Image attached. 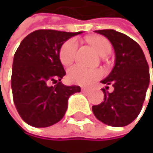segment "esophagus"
<instances>
[{"mask_svg": "<svg viewBox=\"0 0 153 153\" xmlns=\"http://www.w3.org/2000/svg\"><path fill=\"white\" fill-rule=\"evenodd\" d=\"M88 91H89V89H88V88H86V87H82V92L87 93Z\"/></svg>", "mask_w": 153, "mask_h": 153, "instance_id": "34e87169", "label": "esophagus"}]
</instances>
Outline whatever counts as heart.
<instances>
[{
	"instance_id": "heart-1",
	"label": "heart",
	"mask_w": 153,
	"mask_h": 153,
	"mask_svg": "<svg viewBox=\"0 0 153 153\" xmlns=\"http://www.w3.org/2000/svg\"><path fill=\"white\" fill-rule=\"evenodd\" d=\"M95 50L101 56L108 55L111 51V44L105 37L102 36H93L88 38ZM78 49V41L76 38H71L61 46L59 50V59L63 65H70L75 59ZM102 72L98 70L88 69L80 64L71 67L68 71L69 80L76 84L88 85L94 81L99 79Z\"/></svg>"
}]
</instances>
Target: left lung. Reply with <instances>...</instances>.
Returning a JSON list of instances; mask_svg holds the SVG:
<instances>
[{"instance_id": "1", "label": "left lung", "mask_w": 153, "mask_h": 153, "mask_svg": "<svg viewBox=\"0 0 153 153\" xmlns=\"http://www.w3.org/2000/svg\"><path fill=\"white\" fill-rule=\"evenodd\" d=\"M94 32L105 36L111 42L116 60L112 71L101 81L106 85L105 89H102L104 102L93 105V112L105 125L125 127L135 120L141 111L150 83L148 62L140 45L125 34L113 29ZM108 85L114 87L112 93L106 92Z\"/></svg>"}]
</instances>
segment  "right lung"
<instances>
[{
  "mask_svg": "<svg viewBox=\"0 0 153 153\" xmlns=\"http://www.w3.org/2000/svg\"><path fill=\"white\" fill-rule=\"evenodd\" d=\"M81 33L40 29L26 36L17 48L11 85L15 107L28 125L46 128L56 124L66 113L69 97L81 92L80 86L60 82L66 72L59 59L63 43ZM50 82L56 84L51 86Z\"/></svg>",
  "mask_w": 153,
  "mask_h": 153,
  "instance_id": "add662e5",
  "label": "right lung"
}]
</instances>
